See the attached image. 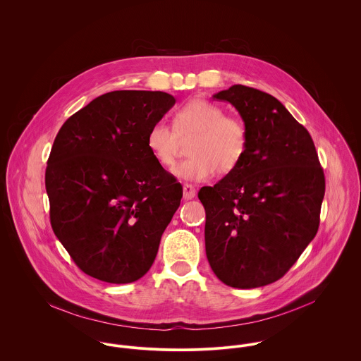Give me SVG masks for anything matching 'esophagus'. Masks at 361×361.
Masks as SVG:
<instances>
[{
    "label": "esophagus",
    "mask_w": 361,
    "mask_h": 361,
    "mask_svg": "<svg viewBox=\"0 0 361 361\" xmlns=\"http://www.w3.org/2000/svg\"><path fill=\"white\" fill-rule=\"evenodd\" d=\"M196 197V189L193 185L190 183H185L183 185V199L185 200H192Z\"/></svg>",
    "instance_id": "1"
}]
</instances>
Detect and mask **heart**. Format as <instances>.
<instances>
[{"label": "heart", "mask_w": 361, "mask_h": 361, "mask_svg": "<svg viewBox=\"0 0 361 361\" xmlns=\"http://www.w3.org/2000/svg\"><path fill=\"white\" fill-rule=\"evenodd\" d=\"M189 159L173 168V175L188 180H206L218 169L222 173L233 171L246 154L249 132L245 122L225 115L216 104L192 100L185 104L173 118V126L158 121L147 133V149L155 161L171 168L182 142H189Z\"/></svg>", "instance_id": "heart-1"}]
</instances>
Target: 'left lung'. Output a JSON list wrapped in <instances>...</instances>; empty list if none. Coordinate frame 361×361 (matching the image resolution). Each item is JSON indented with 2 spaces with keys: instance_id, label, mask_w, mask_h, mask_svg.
<instances>
[{
  "instance_id": "obj_1",
  "label": "left lung",
  "mask_w": 361,
  "mask_h": 361,
  "mask_svg": "<svg viewBox=\"0 0 361 361\" xmlns=\"http://www.w3.org/2000/svg\"><path fill=\"white\" fill-rule=\"evenodd\" d=\"M214 99L239 111L249 145L233 171L199 192L207 258L228 286H265L281 279L314 239L324 171L307 129L271 94L233 85Z\"/></svg>"
}]
</instances>
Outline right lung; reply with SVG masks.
Wrapping results in <instances>:
<instances>
[{
    "label": "right lung",
    "mask_w": 361,
    "mask_h": 361,
    "mask_svg": "<svg viewBox=\"0 0 361 361\" xmlns=\"http://www.w3.org/2000/svg\"><path fill=\"white\" fill-rule=\"evenodd\" d=\"M173 104L164 92H109L69 116L54 140L46 169L52 231L96 279H140L180 204L182 185L147 149L150 128Z\"/></svg>",
    "instance_id": "add662e5"
}]
</instances>
